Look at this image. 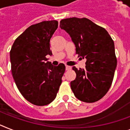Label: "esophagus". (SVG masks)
<instances>
[{
    "instance_id": "1",
    "label": "esophagus",
    "mask_w": 130,
    "mask_h": 130,
    "mask_svg": "<svg viewBox=\"0 0 130 130\" xmlns=\"http://www.w3.org/2000/svg\"><path fill=\"white\" fill-rule=\"evenodd\" d=\"M70 69H71V66H67V65H66V70H70Z\"/></svg>"
}]
</instances>
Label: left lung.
I'll return each mask as SVG.
<instances>
[{
	"mask_svg": "<svg viewBox=\"0 0 130 130\" xmlns=\"http://www.w3.org/2000/svg\"><path fill=\"white\" fill-rule=\"evenodd\" d=\"M60 27L70 35L76 53L86 59L85 69L72 67L76 74L70 82L73 93L80 101H98L109 90L117 66L113 40L106 29L86 18L62 19Z\"/></svg>",
	"mask_w": 130,
	"mask_h": 130,
	"instance_id": "8db88e82",
	"label": "left lung"
}]
</instances>
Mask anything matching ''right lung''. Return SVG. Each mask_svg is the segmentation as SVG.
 Wrapping results in <instances>:
<instances>
[{"label": "right lung", "mask_w": 130, "mask_h": 130, "mask_svg": "<svg viewBox=\"0 0 130 130\" xmlns=\"http://www.w3.org/2000/svg\"><path fill=\"white\" fill-rule=\"evenodd\" d=\"M58 21L33 24L15 40L10 52L11 71L23 97L36 106H46L55 99L62 83L65 66H53L47 61L52 55L50 40Z\"/></svg>", "instance_id": "add662e5"}]
</instances>
